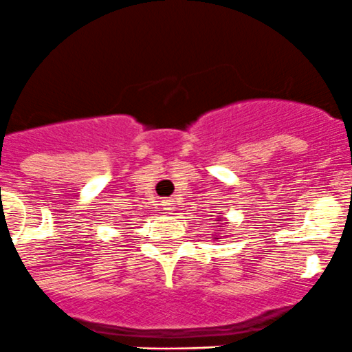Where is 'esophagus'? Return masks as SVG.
<instances>
[{
    "label": "esophagus",
    "mask_w": 352,
    "mask_h": 352,
    "mask_svg": "<svg viewBox=\"0 0 352 352\" xmlns=\"http://www.w3.org/2000/svg\"><path fill=\"white\" fill-rule=\"evenodd\" d=\"M168 208H175V207H173V204H168Z\"/></svg>",
    "instance_id": "obj_1"
}]
</instances>
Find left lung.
Wrapping results in <instances>:
<instances>
[{"instance_id":"obj_1","label":"left lung","mask_w":352,"mask_h":352,"mask_svg":"<svg viewBox=\"0 0 352 352\" xmlns=\"http://www.w3.org/2000/svg\"><path fill=\"white\" fill-rule=\"evenodd\" d=\"M217 239H219V238H217Z\"/></svg>"}]
</instances>
